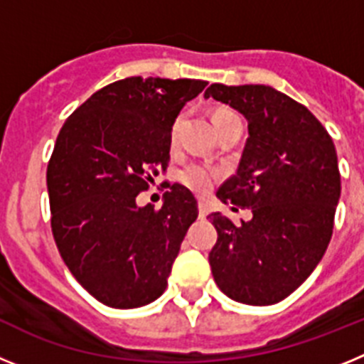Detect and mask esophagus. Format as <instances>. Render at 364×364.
Returning a JSON list of instances; mask_svg holds the SVG:
<instances>
[{"label":"esophagus","instance_id":"1","mask_svg":"<svg viewBox=\"0 0 364 364\" xmlns=\"http://www.w3.org/2000/svg\"><path fill=\"white\" fill-rule=\"evenodd\" d=\"M205 215H208V205H205V202H198V217L204 218Z\"/></svg>","mask_w":364,"mask_h":364}]
</instances>
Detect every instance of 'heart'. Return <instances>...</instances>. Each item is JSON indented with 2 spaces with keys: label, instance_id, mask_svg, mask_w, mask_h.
<instances>
[{
  "label": "heart",
  "instance_id": "obj_1",
  "mask_svg": "<svg viewBox=\"0 0 364 364\" xmlns=\"http://www.w3.org/2000/svg\"><path fill=\"white\" fill-rule=\"evenodd\" d=\"M235 117L233 112L228 111V109H218L217 112L213 114V124L215 122H220L224 118ZM217 178V173L208 166H202V164H191L184 169V171L180 173V182L186 186V188L193 189V191L197 193H204L211 188V184Z\"/></svg>",
  "mask_w": 364,
  "mask_h": 364
}]
</instances>
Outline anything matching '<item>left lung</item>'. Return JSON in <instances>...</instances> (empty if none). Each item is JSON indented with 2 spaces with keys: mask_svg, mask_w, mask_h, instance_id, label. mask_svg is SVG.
I'll use <instances>...</instances> for the list:
<instances>
[{
  "mask_svg": "<svg viewBox=\"0 0 364 364\" xmlns=\"http://www.w3.org/2000/svg\"><path fill=\"white\" fill-rule=\"evenodd\" d=\"M204 98L230 105L247 122L239 167L217 191L231 210H252L235 224L222 213L210 252L222 294L268 306L294 294L332 239L341 176L332 138L304 105L269 85L211 83Z\"/></svg>",
  "mask_w": 364,
  "mask_h": 364,
  "instance_id": "1",
  "label": "left lung"
}]
</instances>
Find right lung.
Masks as SVG:
<instances>
[{
    "instance_id": "add662e5",
    "label": "right lung",
    "mask_w": 364,
    "mask_h": 364,
    "mask_svg": "<svg viewBox=\"0 0 364 364\" xmlns=\"http://www.w3.org/2000/svg\"><path fill=\"white\" fill-rule=\"evenodd\" d=\"M208 82L118 80L63 124L47 167L50 226L74 279L105 306H146L164 294L189 226L193 193L166 191L159 211L136 195L166 169L176 117Z\"/></svg>"
}]
</instances>
